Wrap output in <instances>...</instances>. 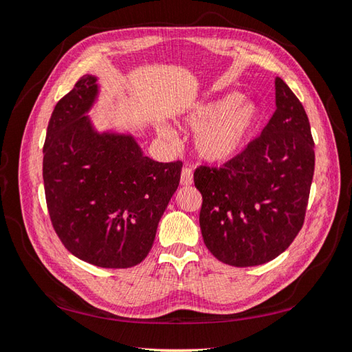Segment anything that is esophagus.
<instances>
[{
    "label": "esophagus",
    "mask_w": 352,
    "mask_h": 352,
    "mask_svg": "<svg viewBox=\"0 0 352 352\" xmlns=\"http://www.w3.org/2000/svg\"><path fill=\"white\" fill-rule=\"evenodd\" d=\"M180 183H182V186H186V188H188V186H190L193 183V172H192L190 168H188V166L183 168Z\"/></svg>",
    "instance_id": "34e87169"
}]
</instances>
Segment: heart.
Returning <instances> with one entry per match:
<instances>
[{"mask_svg":"<svg viewBox=\"0 0 352 352\" xmlns=\"http://www.w3.org/2000/svg\"><path fill=\"white\" fill-rule=\"evenodd\" d=\"M256 121V107L248 102H241L237 94H230L192 110L184 119V126L198 131L195 153L201 160L227 163L242 151ZM159 133L170 139V133L163 126H160Z\"/></svg>","mask_w":352,"mask_h":352,"instance_id":"obj_1","label":"heart"}]
</instances>
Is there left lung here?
Here are the masks:
<instances>
[{
    "label": "left lung",
    "instance_id": "obj_1",
    "mask_svg": "<svg viewBox=\"0 0 352 352\" xmlns=\"http://www.w3.org/2000/svg\"><path fill=\"white\" fill-rule=\"evenodd\" d=\"M275 111L257 139L222 168L193 174L203 195L199 227L213 256L230 266L267 263L289 248L304 223L315 172L307 113L275 78Z\"/></svg>",
    "mask_w": 352,
    "mask_h": 352
}]
</instances>
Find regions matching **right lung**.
<instances>
[{"label": "right lung", "instance_id": "obj_1", "mask_svg": "<svg viewBox=\"0 0 352 352\" xmlns=\"http://www.w3.org/2000/svg\"><path fill=\"white\" fill-rule=\"evenodd\" d=\"M96 81L81 77L52 111L43 145L45 198L71 254L100 267H131L151 250L183 163L149 159L131 134L96 130L87 116L100 94Z\"/></svg>", "mask_w": 352, "mask_h": 352}]
</instances>
